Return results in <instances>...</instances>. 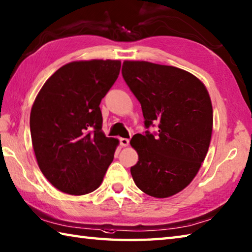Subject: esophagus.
I'll list each match as a JSON object with an SVG mask.
<instances>
[{"label": "esophagus", "instance_id": "esophagus-1", "mask_svg": "<svg viewBox=\"0 0 252 252\" xmlns=\"http://www.w3.org/2000/svg\"><path fill=\"white\" fill-rule=\"evenodd\" d=\"M120 144L122 146H127L130 144V140L129 139H126V138H121L120 139Z\"/></svg>", "mask_w": 252, "mask_h": 252}]
</instances>
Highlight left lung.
I'll return each mask as SVG.
<instances>
[{"label": "left lung", "mask_w": 252, "mask_h": 252, "mask_svg": "<svg viewBox=\"0 0 252 252\" xmlns=\"http://www.w3.org/2000/svg\"><path fill=\"white\" fill-rule=\"evenodd\" d=\"M122 76L141 103L146 129L158 126V133L132 138L139 161L131 175L145 194L170 197L194 180L207 154L213 131L208 91L189 71L149 62L126 61Z\"/></svg>", "instance_id": "left-lung-1"}]
</instances>
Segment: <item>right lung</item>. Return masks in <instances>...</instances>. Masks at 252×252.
Returning a JSON list of instances; mask_svg holds the SVG:
<instances>
[{"instance_id":"right-lung-1","label":"right lung","mask_w":252,"mask_h":252,"mask_svg":"<svg viewBox=\"0 0 252 252\" xmlns=\"http://www.w3.org/2000/svg\"><path fill=\"white\" fill-rule=\"evenodd\" d=\"M120 61L72 62L54 72L32 107L30 126L36 159L57 189L85 195L97 189L119 140L102 132L99 104L116 82Z\"/></svg>"}]
</instances>
